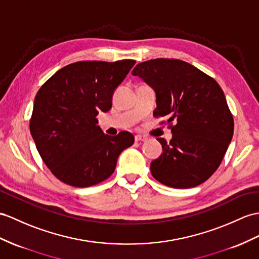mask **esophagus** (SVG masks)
<instances>
[{
	"mask_svg": "<svg viewBox=\"0 0 259 259\" xmlns=\"http://www.w3.org/2000/svg\"><path fill=\"white\" fill-rule=\"evenodd\" d=\"M135 141L136 142H146L147 136L145 135H135Z\"/></svg>",
	"mask_w": 259,
	"mask_h": 259,
	"instance_id": "1",
	"label": "esophagus"
}]
</instances>
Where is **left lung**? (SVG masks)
I'll return each instance as SVG.
<instances>
[{
	"instance_id": "8db88e82",
	"label": "left lung",
	"mask_w": 259,
	"mask_h": 259,
	"mask_svg": "<svg viewBox=\"0 0 259 259\" xmlns=\"http://www.w3.org/2000/svg\"><path fill=\"white\" fill-rule=\"evenodd\" d=\"M138 75L156 93L154 115L167 116L172 138H157L162 154L150 172L160 184L188 189L209 179L219 168L234 132L224 93L213 78L178 59L158 58L138 64Z\"/></svg>"
}]
</instances>
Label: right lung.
I'll list each match as a JSON object with an SVG mask.
<instances>
[{
    "instance_id": "right-lung-1",
    "label": "right lung",
    "mask_w": 259,
    "mask_h": 259,
    "mask_svg": "<svg viewBox=\"0 0 259 259\" xmlns=\"http://www.w3.org/2000/svg\"><path fill=\"white\" fill-rule=\"evenodd\" d=\"M135 60L78 61L57 71L41 85L29 122L42 161L56 178L85 188L114 172L122 151L134 136H109L98 126L99 112L112 108V97Z\"/></svg>"
}]
</instances>
